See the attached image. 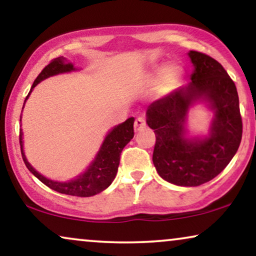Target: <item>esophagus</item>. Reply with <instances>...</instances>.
Listing matches in <instances>:
<instances>
[{
    "mask_svg": "<svg viewBox=\"0 0 256 256\" xmlns=\"http://www.w3.org/2000/svg\"><path fill=\"white\" fill-rule=\"evenodd\" d=\"M146 128V122L144 120V118L139 117L136 119L134 122V132H140L144 130V128Z\"/></svg>",
    "mask_w": 256,
    "mask_h": 256,
    "instance_id": "obj_1",
    "label": "esophagus"
}]
</instances>
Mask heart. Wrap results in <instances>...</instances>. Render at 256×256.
Here are the masks:
<instances>
[{
  "label": "heart",
  "mask_w": 256,
  "mask_h": 256,
  "mask_svg": "<svg viewBox=\"0 0 256 256\" xmlns=\"http://www.w3.org/2000/svg\"><path fill=\"white\" fill-rule=\"evenodd\" d=\"M184 74V68L178 62L168 63L166 66L156 64L145 76V83L148 86H156L159 96H168L180 86Z\"/></svg>",
  "instance_id": "heart-1"
}]
</instances>
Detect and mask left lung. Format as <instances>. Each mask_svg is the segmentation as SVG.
Returning <instances> with one entry per match:
<instances>
[{
  "label": "left lung",
  "mask_w": 256,
  "mask_h": 256,
  "mask_svg": "<svg viewBox=\"0 0 256 256\" xmlns=\"http://www.w3.org/2000/svg\"><path fill=\"white\" fill-rule=\"evenodd\" d=\"M193 71L185 86L146 110V124L154 130L153 164L164 180L176 186L196 187L222 172L239 148L242 137L239 96L234 82L212 57L188 51ZM212 112L206 135H192L188 112L196 104Z\"/></svg>",
  "instance_id": "1"
}]
</instances>
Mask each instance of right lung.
Here are the masks:
<instances>
[{
	"label": "right lung",
	"instance_id": "1",
	"mask_svg": "<svg viewBox=\"0 0 256 256\" xmlns=\"http://www.w3.org/2000/svg\"><path fill=\"white\" fill-rule=\"evenodd\" d=\"M80 69H77L72 63L69 62L66 57H58L54 58V60L48 64L44 68L37 78L34 82L32 88H30L28 96H26V102L28 100L30 94L32 92L34 88L40 82L46 80V78L56 76V74H69L74 72V71H78ZM23 104V108H24ZM20 122H21V128H20V145H21V152L22 158L24 162L26 168L36 176L40 182H42L44 185L50 187L51 190H56V192L62 194H69V196H92L96 194L103 192L106 190L108 186L111 185L114 179L117 174L119 160H120V153L122 148L130 142V140L134 138V118L131 117L126 119L124 122L114 126L108 134L105 136L103 142H102L100 151L97 152L96 156L90 165L85 168L80 174L74 176V178L66 180V182H57V180H52L46 178L43 174H40L38 171H36L30 165V162L26 159L24 150H23V131H22V114L21 118H20Z\"/></svg>",
	"mask_w": 256,
	"mask_h": 256
}]
</instances>
